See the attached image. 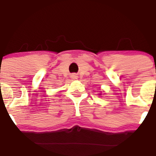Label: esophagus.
<instances>
[{"label": "esophagus", "instance_id": "obj_1", "mask_svg": "<svg viewBox=\"0 0 156 156\" xmlns=\"http://www.w3.org/2000/svg\"><path fill=\"white\" fill-rule=\"evenodd\" d=\"M72 77L73 79H77V75L76 74H72Z\"/></svg>", "mask_w": 156, "mask_h": 156}]
</instances>
